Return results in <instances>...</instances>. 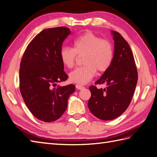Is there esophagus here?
<instances>
[{
  "label": "esophagus",
  "instance_id": "obj_1",
  "mask_svg": "<svg viewBox=\"0 0 157 157\" xmlns=\"http://www.w3.org/2000/svg\"><path fill=\"white\" fill-rule=\"evenodd\" d=\"M75 87H76V88L77 89H78V90H83L84 88V87L83 86H81V85H79V84H78V85H76L75 86Z\"/></svg>",
  "mask_w": 157,
  "mask_h": 157
}]
</instances>
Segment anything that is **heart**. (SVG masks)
<instances>
[{
	"mask_svg": "<svg viewBox=\"0 0 157 157\" xmlns=\"http://www.w3.org/2000/svg\"><path fill=\"white\" fill-rule=\"evenodd\" d=\"M83 56L84 65L79 67L70 72V82L78 84H86L94 76L96 70L105 72L111 66L113 59V46L109 41L87 32L76 38L73 48L63 47L60 51V59L63 65L71 68L74 65L76 55Z\"/></svg>",
	"mask_w": 157,
	"mask_h": 157,
	"instance_id": "heart-1",
	"label": "heart"
}]
</instances>
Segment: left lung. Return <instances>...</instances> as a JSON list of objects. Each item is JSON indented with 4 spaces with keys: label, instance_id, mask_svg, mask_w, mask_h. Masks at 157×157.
I'll return each mask as SVG.
<instances>
[{
    "label": "left lung",
    "instance_id": "1",
    "mask_svg": "<svg viewBox=\"0 0 157 157\" xmlns=\"http://www.w3.org/2000/svg\"><path fill=\"white\" fill-rule=\"evenodd\" d=\"M114 55L110 67L95 82L106 84L104 89L89 87L91 97L88 106L96 117L105 121L116 119L128 107L138 82V72L131 48L119 33L111 31Z\"/></svg>",
    "mask_w": 157,
    "mask_h": 157
}]
</instances>
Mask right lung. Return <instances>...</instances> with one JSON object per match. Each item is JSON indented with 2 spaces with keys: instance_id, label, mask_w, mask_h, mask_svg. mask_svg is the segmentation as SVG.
I'll return each instance as SVG.
<instances>
[{
  "instance_id": "right-lung-1",
  "label": "right lung",
  "mask_w": 157,
  "mask_h": 157,
  "mask_svg": "<svg viewBox=\"0 0 157 157\" xmlns=\"http://www.w3.org/2000/svg\"><path fill=\"white\" fill-rule=\"evenodd\" d=\"M71 34L67 28L46 29L32 40L20 64V92L28 109L44 122L59 119L66 111L69 96L75 87L56 86L68 78L60 59L65 39Z\"/></svg>"
}]
</instances>
